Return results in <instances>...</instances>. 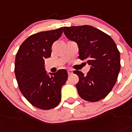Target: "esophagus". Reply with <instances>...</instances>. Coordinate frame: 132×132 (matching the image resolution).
<instances>
[{"instance_id":"34e87169","label":"esophagus","mask_w":132,"mask_h":132,"mask_svg":"<svg viewBox=\"0 0 132 132\" xmlns=\"http://www.w3.org/2000/svg\"><path fill=\"white\" fill-rule=\"evenodd\" d=\"M72 73H73V70H71V69H69V70H68V74L72 75Z\"/></svg>"}]
</instances>
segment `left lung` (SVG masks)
I'll return each instance as SVG.
<instances>
[{"label":"left lung","mask_w":132,"mask_h":132,"mask_svg":"<svg viewBox=\"0 0 132 132\" xmlns=\"http://www.w3.org/2000/svg\"><path fill=\"white\" fill-rule=\"evenodd\" d=\"M63 31L69 40L77 44L79 58L90 66L87 75L73 71L79 79L76 86L79 95L91 102L106 97L116 83L120 70V52L116 44L109 35L90 25L65 27Z\"/></svg>","instance_id":"8db88e82"}]
</instances>
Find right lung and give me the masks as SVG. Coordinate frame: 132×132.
Masks as SVG:
<instances>
[{
    "label": "right lung",
    "mask_w": 132,
    "mask_h": 132,
    "mask_svg": "<svg viewBox=\"0 0 132 132\" xmlns=\"http://www.w3.org/2000/svg\"><path fill=\"white\" fill-rule=\"evenodd\" d=\"M62 34V28L31 35L16 54L15 74L19 90L33 106L44 110L59 105L61 88L68 79L67 71L59 70L47 74L45 59L51 55V47Z\"/></svg>",
    "instance_id": "right-lung-1"
}]
</instances>
